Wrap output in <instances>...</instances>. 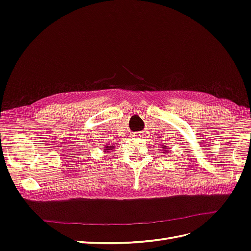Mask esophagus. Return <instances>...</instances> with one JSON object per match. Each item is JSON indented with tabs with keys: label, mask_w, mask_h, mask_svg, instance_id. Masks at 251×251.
Wrapping results in <instances>:
<instances>
[{
	"label": "esophagus",
	"mask_w": 251,
	"mask_h": 251,
	"mask_svg": "<svg viewBox=\"0 0 251 251\" xmlns=\"http://www.w3.org/2000/svg\"><path fill=\"white\" fill-rule=\"evenodd\" d=\"M141 135H142V133H136V134H134V136H140V137H141Z\"/></svg>",
	"instance_id": "obj_1"
}]
</instances>
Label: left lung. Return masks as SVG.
Segmentation results:
<instances>
[{"instance_id":"left-lung-1","label":"left lung","mask_w":251,"mask_h":251,"mask_svg":"<svg viewBox=\"0 0 251 251\" xmlns=\"http://www.w3.org/2000/svg\"><path fill=\"white\" fill-rule=\"evenodd\" d=\"M166 149H168V148H165V147H163V149H162V150H163V151H166ZM164 153H165V151H164Z\"/></svg>"}]
</instances>
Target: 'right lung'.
Instances as JSON below:
<instances>
[{
	"label": "right lung",
	"instance_id": "add662e5",
	"mask_svg": "<svg viewBox=\"0 0 251 251\" xmlns=\"http://www.w3.org/2000/svg\"><path fill=\"white\" fill-rule=\"evenodd\" d=\"M114 148H115V147L111 146V144H105V147H104V149H103V151H104V153H107V151L109 153V151H112Z\"/></svg>",
	"mask_w": 251,
	"mask_h": 251
}]
</instances>
